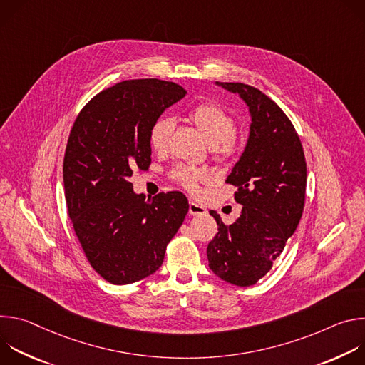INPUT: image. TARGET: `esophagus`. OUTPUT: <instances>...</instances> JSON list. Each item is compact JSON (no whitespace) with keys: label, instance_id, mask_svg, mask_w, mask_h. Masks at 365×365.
<instances>
[{"label":"esophagus","instance_id":"esophagus-1","mask_svg":"<svg viewBox=\"0 0 365 365\" xmlns=\"http://www.w3.org/2000/svg\"><path fill=\"white\" fill-rule=\"evenodd\" d=\"M189 214L190 215H205L206 210L203 206L195 203V202H189Z\"/></svg>","mask_w":365,"mask_h":365}]
</instances>
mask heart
Returning a JSON list of instances; mask_svg holds the SVG:
<instances>
[{"label": "heart", "mask_w": 365, "mask_h": 365, "mask_svg": "<svg viewBox=\"0 0 365 365\" xmlns=\"http://www.w3.org/2000/svg\"><path fill=\"white\" fill-rule=\"evenodd\" d=\"M187 121L196 127L200 135L211 144L220 158H230L238 148L235 135V121L227 108L217 102H203L193 107L187 115ZM173 123L169 118H160L153 124L148 133L150 147L155 153H165L169 148ZM172 178L190 193H197L199 183L206 182L207 175L192 166L180 165L172 170Z\"/></svg>", "instance_id": "obj_1"}]
</instances>
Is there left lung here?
Listing matches in <instances>:
<instances>
[{
  "label": "left lung",
  "mask_w": 365,
  "mask_h": 365,
  "mask_svg": "<svg viewBox=\"0 0 365 365\" xmlns=\"http://www.w3.org/2000/svg\"><path fill=\"white\" fill-rule=\"evenodd\" d=\"M238 93L251 114L245 150L227 183L237 186L240 218L225 225L210 214L218 232L207 244L210 269L222 280L247 287L264 277L296 231L306 197V160L300 138L283 110L259 89L240 82H218Z\"/></svg>",
  "instance_id": "1"
}]
</instances>
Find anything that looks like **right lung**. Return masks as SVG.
<instances>
[{
  "instance_id": "right-lung-1",
  "label": "right lung",
  "mask_w": 365,
  "mask_h": 365,
  "mask_svg": "<svg viewBox=\"0 0 365 365\" xmlns=\"http://www.w3.org/2000/svg\"><path fill=\"white\" fill-rule=\"evenodd\" d=\"M186 91L160 79H131L96 93L78 114L63 159L68 214L93 270L113 284L138 282L163 264L189 211L182 192L151 199L130 176L148 169V133Z\"/></svg>"
}]
</instances>
